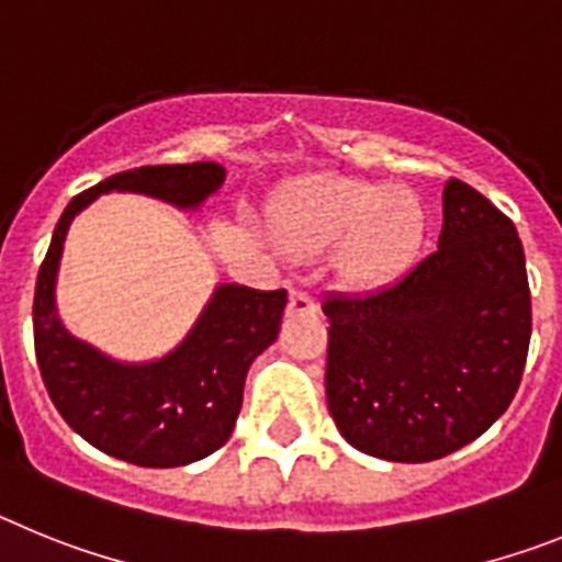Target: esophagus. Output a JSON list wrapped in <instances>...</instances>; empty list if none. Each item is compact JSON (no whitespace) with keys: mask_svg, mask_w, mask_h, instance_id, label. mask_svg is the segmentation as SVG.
Segmentation results:
<instances>
[{"mask_svg":"<svg viewBox=\"0 0 562 562\" xmlns=\"http://www.w3.org/2000/svg\"><path fill=\"white\" fill-rule=\"evenodd\" d=\"M315 301H312L310 292L292 290L290 292V306H286V315H315Z\"/></svg>","mask_w":562,"mask_h":562,"instance_id":"34e87169","label":"esophagus"}]
</instances>
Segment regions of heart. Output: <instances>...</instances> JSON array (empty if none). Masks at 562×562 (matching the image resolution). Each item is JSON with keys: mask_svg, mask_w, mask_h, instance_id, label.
<instances>
[{"mask_svg": "<svg viewBox=\"0 0 562 562\" xmlns=\"http://www.w3.org/2000/svg\"><path fill=\"white\" fill-rule=\"evenodd\" d=\"M276 231L295 258L337 247L342 281L376 290L419 258L428 236V211L405 186L315 173L295 182L276 205Z\"/></svg>", "mask_w": 562, "mask_h": 562, "instance_id": "obj_1", "label": "heart"}]
</instances>
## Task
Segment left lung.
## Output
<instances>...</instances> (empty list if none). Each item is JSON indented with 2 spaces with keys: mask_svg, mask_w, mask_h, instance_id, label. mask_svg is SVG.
Returning a JSON list of instances; mask_svg holds the SVG:
<instances>
[{
  "mask_svg": "<svg viewBox=\"0 0 562 562\" xmlns=\"http://www.w3.org/2000/svg\"><path fill=\"white\" fill-rule=\"evenodd\" d=\"M439 245L394 284L331 295L326 402L351 448L419 464L479 439L513 402L532 335L518 231L445 182Z\"/></svg>",
  "mask_w": 562,
  "mask_h": 562,
  "instance_id": "8db88e82",
  "label": "left lung"
}]
</instances>
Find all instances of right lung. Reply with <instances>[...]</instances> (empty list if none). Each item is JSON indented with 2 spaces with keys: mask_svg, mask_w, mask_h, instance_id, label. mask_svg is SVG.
<instances>
[{
  "mask_svg": "<svg viewBox=\"0 0 562 562\" xmlns=\"http://www.w3.org/2000/svg\"><path fill=\"white\" fill-rule=\"evenodd\" d=\"M225 186L220 162L143 166L78 193L61 213L36 281L33 340L47 394L69 428L106 456L137 467H182L220 450L233 434L245 376L272 346L286 290L220 284L196 324L168 355L123 362L61 324L56 281L64 238L101 193H143L180 211H200Z\"/></svg>",
  "mask_w": 562,
  "mask_h": 562,
  "instance_id": "right-lung-1",
  "label": "right lung"
}]
</instances>
